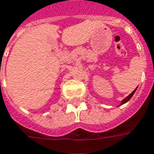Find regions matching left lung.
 I'll return each mask as SVG.
<instances>
[{
  "label": "left lung",
  "instance_id": "1",
  "mask_svg": "<svg viewBox=\"0 0 154 154\" xmlns=\"http://www.w3.org/2000/svg\"><path fill=\"white\" fill-rule=\"evenodd\" d=\"M137 88H135V90H134V91H133V92H132V93H130L129 95L127 97H125L124 99L122 100V103H121V105H122V104H124V103H128V101H129V100L131 99V97H133V94H134V92H136V90H137Z\"/></svg>",
  "mask_w": 154,
  "mask_h": 154
}]
</instances>
